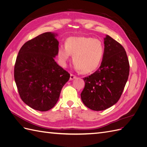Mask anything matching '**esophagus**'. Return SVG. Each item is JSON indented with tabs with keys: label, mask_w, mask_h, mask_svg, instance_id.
I'll list each match as a JSON object with an SVG mask.
<instances>
[{
	"label": "esophagus",
	"mask_w": 147,
	"mask_h": 147,
	"mask_svg": "<svg viewBox=\"0 0 147 147\" xmlns=\"http://www.w3.org/2000/svg\"><path fill=\"white\" fill-rule=\"evenodd\" d=\"M76 77H77L76 75H74V74H70V80H74V78H76Z\"/></svg>",
	"instance_id": "esophagus-1"
}]
</instances>
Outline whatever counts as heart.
Segmentation results:
<instances>
[{"mask_svg": "<svg viewBox=\"0 0 147 147\" xmlns=\"http://www.w3.org/2000/svg\"><path fill=\"white\" fill-rule=\"evenodd\" d=\"M104 54V46L98 39L91 37H70L65 46L61 45L57 56L61 63L65 65L73 56L76 68L84 74L91 73L98 67Z\"/></svg>", "mask_w": 147, "mask_h": 147, "instance_id": "heart-1", "label": "heart"}]
</instances>
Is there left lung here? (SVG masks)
I'll use <instances>...</instances> for the list:
<instances>
[{
  "instance_id": "obj_1",
  "label": "left lung",
  "mask_w": 147,
  "mask_h": 147,
  "mask_svg": "<svg viewBox=\"0 0 147 147\" xmlns=\"http://www.w3.org/2000/svg\"><path fill=\"white\" fill-rule=\"evenodd\" d=\"M104 54L94 73L83 78L85 85L81 98L95 111L108 109L119 99L129 74V63L123 47L109 35L104 38Z\"/></svg>"
}]
</instances>
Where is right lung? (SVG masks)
<instances>
[{"label": "right lung", "instance_id": "obj_1", "mask_svg": "<svg viewBox=\"0 0 147 147\" xmlns=\"http://www.w3.org/2000/svg\"><path fill=\"white\" fill-rule=\"evenodd\" d=\"M57 34L45 32L26 42L19 51L14 77L20 96L32 109L45 112L59 100L70 74L57 64Z\"/></svg>", "mask_w": 147, "mask_h": 147}]
</instances>
